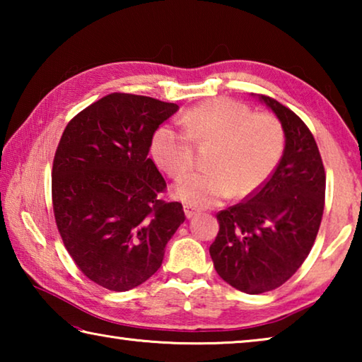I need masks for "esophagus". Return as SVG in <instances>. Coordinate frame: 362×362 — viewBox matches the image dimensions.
Segmentation results:
<instances>
[{
    "mask_svg": "<svg viewBox=\"0 0 362 362\" xmlns=\"http://www.w3.org/2000/svg\"><path fill=\"white\" fill-rule=\"evenodd\" d=\"M183 211H185V216H187V218H193L196 214H198V211L196 209H193V207H189V206H185L183 207Z\"/></svg>",
    "mask_w": 362,
    "mask_h": 362,
    "instance_id": "obj_1",
    "label": "esophagus"
}]
</instances>
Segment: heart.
I'll return each instance as SVG.
<instances>
[{"label":"heart","instance_id":"b5f03b06","mask_svg":"<svg viewBox=\"0 0 362 362\" xmlns=\"http://www.w3.org/2000/svg\"><path fill=\"white\" fill-rule=\"evenodd\" d=\"M185 132L159 126L151 155L173 179L185 177L193 163V142L216 144L203 174L188 175L174 188L175 198L192 207H212L236 196L255 193L276 169L284 151V131L269 113H252L243 102L217 97L180 116Z\"/></svg>","mask_w":362,"mask_h":362}]
</instances>
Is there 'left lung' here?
<instances>
[{
  "instance_id": "1",
  "label": "left lung",
  "mask_w": 362,
  "mask_h": 362,
  "mask_svg": "<svg viewBox=\"0 0 362 362\" xmlns=\"http://www.w3.org/2000/svg\"><path fill=\"white\" fill-rule=\"evenodd\" d=\"M286 145L269 179L243 203L217 214L218 233L209 252L218 276L235 289L263 293L283 286L302 267L320 230L326 173L305 122L268 95Z\"/></svg>"
}]
</instances>
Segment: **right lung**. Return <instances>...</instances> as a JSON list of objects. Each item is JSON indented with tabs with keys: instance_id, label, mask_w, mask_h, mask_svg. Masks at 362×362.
Masks as SVG:
<instances>
[{
	"instance_id": "right-lung-1",
	"label": "right lung",
	"mask_w": 362,
	"mask_h": 362,
	"mask_svg": "<svg viewBox=\"0 0 362 362\" xmlns=\"http://www.w3.org/2000/svg\"><path fill=\"white\" fill-rule=\"evenodd\" d=\"M179 105L113 93L66 124L52 164V207L73 262L90 281L124 292L161 267L185 220L166 203V180L148 158L151 137Z\"/></svg>"
}]
</instances>
